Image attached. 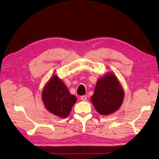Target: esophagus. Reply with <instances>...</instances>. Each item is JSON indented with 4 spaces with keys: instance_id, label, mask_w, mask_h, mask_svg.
Masks as SVG:
<instances>
[{
    "instance_id": "1",
    "label": "esophagus",
    "mask_w": 159,
    "mask_h": 159,
    "mask_svg": "<svg viewBox=\"0 0 159 159\" xmlns=\"http://www.w3.org/2000/svg\"><path fill=\"white\" fill-rule=\"evenodd\" d=\"M81 99L82 101H85L87 100V97L85 95H83V96H81Z\"/></svg>"
}]
</instances>
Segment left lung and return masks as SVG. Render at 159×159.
I'll list each match as a JSON object with an SVG mask.
<instances>
[{
  "label": "left lung",
  "mask_w": 159,
  "mask_h": 159,
  "mask_svg": "<svg viewBox=\"0 0 159 159\" xmlns=\"http://www.w3.org/2000/svg\"><path fill=\"white\" fill-rule=\"evenodd\" d=\"M124 97V90L117 78L109 74L97 80L91 102L100 114L108 115L120 107Z\"/></svg>",
  "instance_id": "8db88e82"
}]
</instances>
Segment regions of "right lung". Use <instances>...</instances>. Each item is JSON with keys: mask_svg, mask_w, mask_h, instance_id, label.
<instances>
[{"mask_svg": "<svg viewBox=\"0 0 159 159\" xmlns=\"http://www.w3.org/2000/svg\"><path fill=\"white\" fill-rule=\"evenodd\" d=\"M44 105L51 113L64 118L67 117L77 98L56 75L48 81L42 93Z\"/></svg>", "mask_w": 159, "mask_h": 159, "instance_id": "obj_1", "label": "right lung"}]
</instances>
